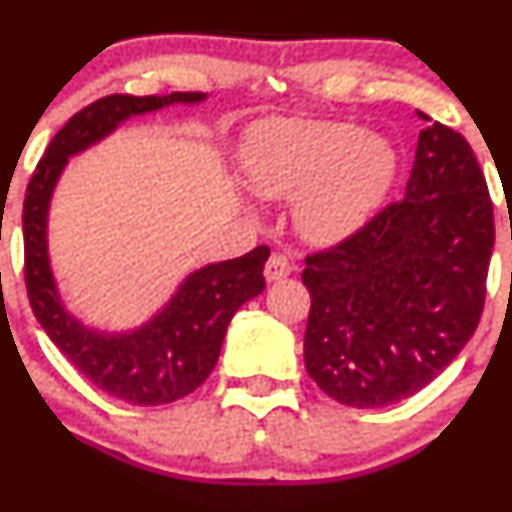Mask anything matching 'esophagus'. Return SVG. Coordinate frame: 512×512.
Masks as SVG:
<instances>
[{
    "label": "esophagus",
    "mask_w": 512,
    "mask_h": 512,
    "mask_svg": "<svg viewBox=\"0 0 512 512\" xmlns=\"http://www.w3.org/2000/svg\"><path fill=\"white\" fill-rule=\"evenodd\" d=\"M292 262L287 260L285 255H280V252H275V255H270V260H267L265 265V280L267 282H277V280H285L287 275H292Z\"/></svg>",
    "instance_id": "1"
}]
</instances>
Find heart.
<instances>
[{"instance_id":"1","label":"heart","mask_w":512,"mask_h":512,"mask_svg":"<svg viewBox=\"0 0 512 512\" xmlns=\"http://www.w3.org/2000/svg\"><path fill=\"white\" fill-rule=\"evenodd\" d=\"M242 165L262 198H294V227L314 245H334L364 227L396 175L389 141L342 121L282 118L257 126Z\"/></svg>"}]
</instances>
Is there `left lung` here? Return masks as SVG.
Listing matches in <instances>:
<instances>
[{"label": "left lung", "instance_id": "obj_1", "mask_svg": "<svg viewBox=\"0 0 512 512\" xmlns=\"http://www.w3.org/2000/svg\"><path fill=\"white\" fill-rule=\"evenodd\" d=\"M493 242V203L471 146L431 121L404 200L304 260V366L319 389L381 409L431 384L476 332Z\"/></svg>", "mask_w": 512, "mask_h": 512}]
</instances>
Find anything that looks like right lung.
<instances>
[{
	"mask_svg": "<svg viewBox=\"0 0 512 512\" xmlns=\"http://www.w3.org/2000/svg\"><path fill=\"white\" fill-rule=\"evenodd\" d=\"M205 94L168 96L113 94L98 98L69 118L51 138L24 198V280L32 309L59 352L101 391L133 406L173 404L193 394L218 364L232 314L265 289L270 247L260 245L235 260L190 272L173 297L141 327L101 332L86 327L64 307L49 262V205L71 156L103 141L131 116L173 103H200Z\"/></svg>",
	"mask_w": 512,
	"mask_h": 512,
	"instance_id": "1",
	"label": "right lung"
}]
</instances>
